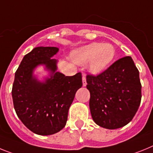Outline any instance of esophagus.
Instances as JSON below:
<instances>
[{
  "mask_svg": "<svg viewBox=\"0 0 153 153\" xmlns=\"http://www.w3.org/2000/svg\"><path fill=\"white\" fill-rule=\"evenodd\" d=\"M82 85H83V86H86V85H87V82H86V77L85 75L82 76Z\"/></svg>",
  "mask_w": 153,
  "mask_h": 153,
  "instance_id": "obj_1",
  "label": "esophagus"
}]
</instances>
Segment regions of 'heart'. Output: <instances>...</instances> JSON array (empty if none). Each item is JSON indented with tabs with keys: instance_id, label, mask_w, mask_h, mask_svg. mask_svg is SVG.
<instances>
[{
	"instance_id": "heart-1",
	"label": "heart",
	"mask_w": 153,
	"mask_h": 153,
	"mask_svg": "<svg viewBox=\"0 0 153 153\" xmlns=\"http://www.w3.org/2000/svg\"><path fill=\"white\" fill-rule=\"evenodd\" d=\"M115 56V48L110 43L93 42L72 53L73 61L80 65L88 64L91 73L102 72L110 65Z\"/></svg>"
}]
</instances>
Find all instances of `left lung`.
<instances>
[{"label":"left lung","instance_id":"left-lung-1","mask_svg":"<svg viewBox=\"0 0 153 153\" xmlns=\"http://www.w3.org/2000/svg\"><path fill=\"white\" fill-rule=\"evenodd\" d=\"M91 117L102 128L115 129L132 121L139 107V72L130 56L114 62L105 71L86 76Z\"/></svg>","mask_w":153,"mask_h":153}]
</instances>
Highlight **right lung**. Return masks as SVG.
I'll use <instances>...</instances> for the list:
<instances>
[{
  "label": "right lung",
  "mask_w": 153,
  "mask_h": 153,
  "mask_svg": "<svg viewBox=\"0 0 153 153\" xmlns=\"http://www.w3.org/2000/svg\"><path fill=\"white\" fill-rule=\"evenodd\" d=\"M58 50L56 47L34 48L25 55L14 75L11 93L16 113L28 129L38 135H52L65 126L69 108L82 86L80 72L65 76L57 71V60L51 58ZM41 64L50 71L45 82L33 75Z\"/></svg>",
  "instance_id": "right-lung-1"
}]
</instances>
